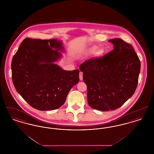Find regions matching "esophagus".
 Listing matches in <instances>:
<instances>
[{"instance_id":"1","label":"esophagus","mask_w":154,"mask_h":154,"mask_svg":"<svg viewBox=\"0 0 154 154\" xmlns=\"http://www.w3.org/2000/svg\"><path fill=\"white\" fill-rule=\"evenodd\" d=\"M82 74H83L82 72H80V74H79V77H80V80L81 81L82 80V79H83V78H82Z\"/></svg>"}]
</instances>
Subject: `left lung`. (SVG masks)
Wrapping results in <instances>:
<instances>
[{
  "label": "left lung",
  "instance_id": "8db88e82",
  "mask_svg": "<svg viewBox=\"0 0 154 154\" xmlns=\"http://www.w3.org/2000/svg\"><path fill=\"white\" fill-rule=\"evenodd\" d=\"M109 42L114 45L112 51L80 66L87 86L88 104L100 111L116 110L134 94L141 66L131 44L118 38Z\"/></svg>",
  "mask_w": 154,
  "mask_h": 154
}]
</instances>
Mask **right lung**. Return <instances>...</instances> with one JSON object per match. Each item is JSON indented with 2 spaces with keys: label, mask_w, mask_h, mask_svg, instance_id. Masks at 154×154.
<instances>
[{
  "label": "right lung",
  "mask_w": 154,
  "mask_h": 154,
  "mask_svg": "<svg viewBox=\"0 0 154 154\" xmlns=\"http://www.w3.org/2000/svg\"><path fill=\"white\" fill-rule=\"evenodd\" d=\"M62 43L57 39L26 38L12 59L15 88L37 110H53L61 107L71 88L79 81V69L66 71L54 63L62 57L58 51L63 49Z\"/></svg>",
  "instance_id": "add662e5"
}]
</instances>
